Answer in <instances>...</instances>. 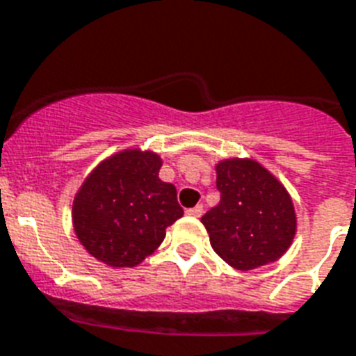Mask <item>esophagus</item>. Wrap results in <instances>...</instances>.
Wrapping results in <instances>:
<instances>
[{
    "label": "esophagus",
    "instance_id": "34e87169",
    "mask_svg": "<svg viewBox=\"0 0 356 356\" xmlns=\"http://www.w3.org/2000/svg\"><path fill=\"white\" fill-rule=\"evenodd\" d=\"M186 216H190V218H201V216H203V204H197V207L188 208Z\"/></svg>",
    "mask_w": 356,
    "mask_h": 356
}]
</instances>
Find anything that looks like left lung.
I'll use <instances>...</instances> for the list:
<instances>
[{"label": "left lung", "mask_w": 356, "mask_h": 356, "mask_svg": "<svg viewBox=\"0 0 356 356\" xmlns=\"http://www.w3.org/2000/svg\"><path fill=\"white\" fill-rule=\"evenodd\" d=\"M221 199L201 221L219 258L252 270L287 252L296 234V213L285 186L252 159H227L216 166Z\"/></svg>", "instance_id": "obj_1"}]
</instances>
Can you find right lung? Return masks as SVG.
Returning a JSON list of instances; mask_svg holds the SVG:
<instances>
[{
  "label": "right lung",
  "mask_w": 356,
  "mask_h": 356,
  "mask_svg": "<svg viewBox=\"0 0 356 356\" xmlns=\"http://www.w3.org/2000/svg\"><path fill=\"white\" fill-rule=\"evenodd\" d=\"M157 153L124 149L102 161L73 201L78 241L109 267H135L163 243L183 208L177 190L159 179Z\"/></svg>",
  "instance_id": "right-lung-1"
}]
</instances>
